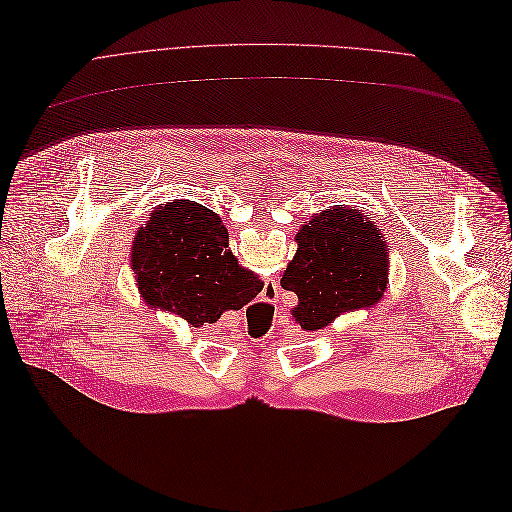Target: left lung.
<instances>
[{
    "instance_id": "1",
    "label": "left lung",
    "mask_w": 512,
    "mask_h": 512,
    "mask_svg": "<svg viewBox=\"0 0 512 512\" xmlns=\"http://www.w3.org/2000/svg\"><path fill=\"white\" fill-rule=\"evenodd\" d=\"M299 297L292 316L305 331L376 305L389 284V245L361 209L337 205L297 232V254L280 280Z\"/></svg>"
}]
</instances>
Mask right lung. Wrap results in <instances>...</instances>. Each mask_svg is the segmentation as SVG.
I'll use <instances>...</instances> for the list:
<instances>
[{
    "label": "right lung",
    "instance_id": "obj_1",
    "mask_svg": "<svg viewBox=\"0 0 512 512\" xmlns=\"http://www.w3.org/2000/svg\"><path fill=\"white\" fill-rule=\"evenodd\" d=\"M226 247L228 232L218 213L194 200L158 207L132 243V269L145 303L192 327L250 303L262 282Z\"/></svg>",
    "mask_w": 512,
    "mask_h": 512
}]
</instances>
